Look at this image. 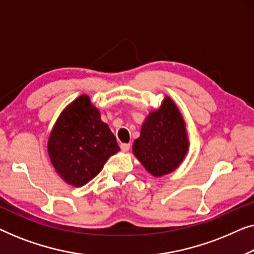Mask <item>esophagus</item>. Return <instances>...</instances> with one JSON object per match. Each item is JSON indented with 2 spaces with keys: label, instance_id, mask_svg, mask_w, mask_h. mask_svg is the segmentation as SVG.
Wrapping results in <instances>:
<instances>
[{
  "label": "esophagus",
  "instance_id": "34e87169",
  "mask_svg": "<svg viewBox=\"0 0 254 254\" xmlns=\"http://www.w3.org/2000/svg\"><path fill=\"white\" fill-rule=\"evenodd\" d=\"M130 147H131L130 144H122V145H121V149H122L123 152H127L128 149H130Z\"/></svg>",
  "mask_w": 254,
  "mask_h": 254
}]
</instances>
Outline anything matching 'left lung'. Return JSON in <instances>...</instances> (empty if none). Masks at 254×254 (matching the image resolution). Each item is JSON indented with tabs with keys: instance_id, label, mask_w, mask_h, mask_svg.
<instances>
[{
	"instance_id": "1",
	"label": "left lung",
	"mask_w": 254,
	"mask_h": 254,
	"mask_svg": "<svg viewBox=\"0 0 254 254\" xmlns=\"http://www.w3.org/2000/svg\"><path fill=\"white\" fill-rule=\"evenodd\" d=\"M189 146L183 116L174 100L166 96L160 108L153 110L145 119L132 151L152 176L161 177L181 166Z\"/></svg>"
}]
</instances>
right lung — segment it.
<instances>
[{
    "instance_id": "obj_1",
    "label": "right lung",
    "mask_w": 254,
    "mask_h": 254,
    "mask_svg": "<svg viewBox=\"0 0 254 254\" xmlns=\"http://www.w3.org/2000/svg\"><path fill=\"white\" fill-rule=\"evenodd\" d=\"M88 95L69 103L53 127L48 155L57 175L80 188L98 175L110 156L120 151L116 137Z\"/></svg>"
}]
</instances>
